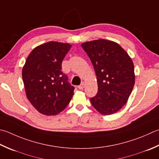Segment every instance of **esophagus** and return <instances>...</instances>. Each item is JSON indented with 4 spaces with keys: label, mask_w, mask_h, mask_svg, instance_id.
<instances>
[{
    "label": "esophagus",
    "mask_w": 159,
    "mask_h": 159,
    "mask_svg": "<svg viewBox=\"0 0 159 159\" xmlns=\"http://www.w3.org/2000/svg\"><path fill=\"white\" fill-rule=\"evenodd\" d=\"M84 87H85V83L82 82V83L80 84V85L78 86V88H79V89H83L84 88Z\"/></svg>",
    "instance_id": "obj_1"
}]
</instances>
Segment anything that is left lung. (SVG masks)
<instances>
[{
	"mask_svg": "<svg viewBox=\"0 0 159 159\" xmlns=\"http://www.w3.org/2000/svg\"><path fill=\"white\" fill-rule=\"evenodd\" d=\"M94 66L98 92L90 101L103 115L117 112L126 104L135 83L134 67L125 49L111 40L98 39L81 44Z\"/></svg>",
	"mask_w": 159,
	"mask_h": 159,
	"instance_id": "obj_1",
	"label": "left lung"
}]
</instances>
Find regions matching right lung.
<instances>
[{"instance_id":"1","label":"right lung","mask_w":159,"mask_h":159,"mask_svg":"<svg viewBox=\"0 0 159 159\" xmlns=\"http://www.w3.org/2000/svg\"><path fill=\"white\" fill-rule=\"evenodd\" d=\"M71 45L49 41L37 46L22 70L27 98L36 110L47 116L57 115L67 106L74 88L61 71V64Z\"/></svg>"}]
</instances>
